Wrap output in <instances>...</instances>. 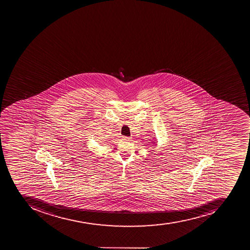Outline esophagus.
<instances>
[{
  "label": "esophagus",
  "instance_id": "obj_1",
  "mask_svg": "<svg viewBox=\"0 0 250 250\" xmlns=\"http://www.w3.org/2000/svg\"><path fill=\"white\" fill-rule=\"evenodd\" d=\"M123 138H124V140H125V141H130V140L132 139L130 137H123Z\"/></svg>",
  "mask_w": 250,
  "mask_h": 250
}]
</instances>
